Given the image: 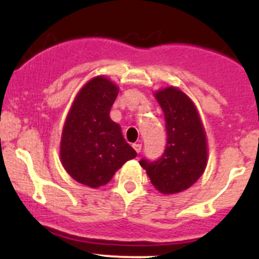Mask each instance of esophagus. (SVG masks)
Masks as SVG:
<instances>
[{
	"instance_id": "1",
	"label": "esophagus",
	"mask_w": 259,
	"mask_h": 259,
	"mask_svg": "<svg viewBox=\"0 0 259 259\" xmlns=\"http://www.w3.org/2000/svg\"><path fill=\"white\" fill-rule=\"evenodd\" d=\"M133 148L135 149V151H137L138 154L142 151V144H139V143H135V144H133Z\"/></svg>"
}]
</instances>
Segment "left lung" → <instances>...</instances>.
Wrapping results in <instances>:
<instances>
[{"label":"left lung","instance_id":"1","mask_svg":"<svg viewBox=\"0 0 259 259\" xmlns=\"http://www.w3.org/2000/svg\"><path fill=\"white\" fill-rule=\"evenodd\" d=\"M165 116L166 144L156 160L139 161L151 184L163 194H174L192 187L207 165V139L194 104L176 88L155 94Z\"/></svg>","mask_w":259,"mask_h":259}]
</instances>
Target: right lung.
<instances>
[{
    "instance_id": "right-lung-1",
    "label": "right lung",
    "mask_w": 259,
    "mask_h": 259,
    "mask_svg": "<svg viewBox=\"0 0 259 259\" xmlns=\"http://www.w3.org/2000/svg\"><path fill=\"white\" fill-rule=\"evenodd\" d=\"M117 93L105 77L89 81L75 98L62 130V165L76 182L90 188L105 185L122 164L137 156L109 116Z\"/></svg>"
}]
</instances>
